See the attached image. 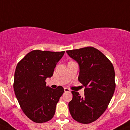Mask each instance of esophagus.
I'll use <instances>...</instances> for the list:
<instances>
[{
    "instance_id": "1",
    "label": "esophagus",
    "mask_w": 130,
    "mask_h": 130,
    "mask_svg": "<svg viewBox=\"0 0 130 130\" xmlns=\"http://www.w3.org/2000/svg\"><path fill=\"white\" fill-rule=\"evenodd\" d=\"M64 91H65V92H70V90L68 88H64Z\"/></svg>"
}]
</instances>
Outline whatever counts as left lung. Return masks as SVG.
I'll return each mask as SVG.
<instances>
[{
  "mask_svg": "<svg viewBox=\"0 0 130 130\" xmlns=\"http://www.w3.org/2000/svg\"><path fill=\"white\" fill-rule=\"evenodd\" d=\"M67 53L78 62V80L85 87L84 97L72 91L73 98L69 103L70 115L78 123H92L104 113L115 92L114 67L102 52L94 47L67 50Z\"/></svg>",
  "mask_w": 130,
  "mask_h": 130,
  "instance_id": "8db88e82",
  "label": "left lung"
}]
</instances>
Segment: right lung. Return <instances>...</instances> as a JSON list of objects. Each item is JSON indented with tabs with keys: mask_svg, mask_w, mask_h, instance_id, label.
I'll return each mask as SVG.
<instances>
[{
	"mask_svg": "<svg viewBox=\"0 0 130 130\" xmlns=\"http://www.w3.org/2000/svg\"><path fill=\"white\" fill-rule=\"evenodd\" d=\"M65 53L35 50L19 61L14 74V90L20 107L28 118L38 123L52 120L64 89L46 87V79L53 74Z\"/></svg>",
	"mask_w": 130,
	"mask_h": 130,
	"instance_id": "obj_1",
	"label": "right lung"
}]
</instances>
